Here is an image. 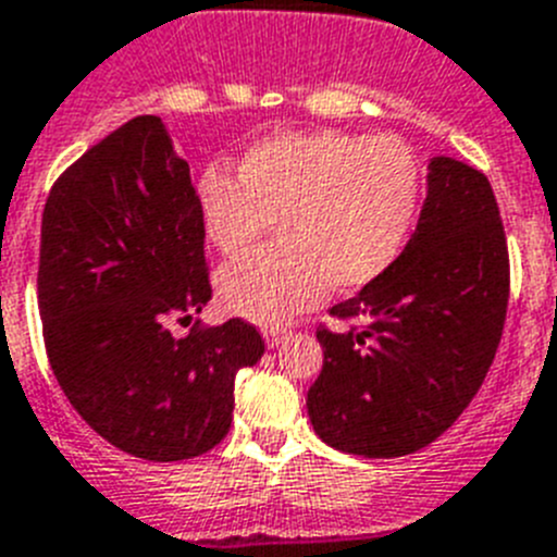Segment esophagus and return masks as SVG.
<instances>
[{
	"mask_svg": "<svg viewBox=\"0 0 557 557\" xmlns=\"http://www.w3.org/2000/svg\"><path fill=\"white\" fill-rule=\"evenodd\" d=\"M263 338H267V347H280V344H285V341L290 338L288 330H263Z\"/></svg>",
	"mask_w": 557,
	"mask_h": 557,
	"instance_id": "obj_1",
	"label": "esophagus"
}]
</instances>
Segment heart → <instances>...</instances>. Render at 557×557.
Returning <instances> with one entry per match:
<instances>
[{
  "label": "heart",
  "mask_w": 557,
  "mask_h": 557,
  "mask_svg": "<svg viewBox=\"0 0 557 557\" xmlns=\"http://www.w3.org/2000/svg\"><path fill=\"white\" fill-rule=\"evenodd\" d=\"M208 242L238 258L274 222L277 244L219 272V297L258 324H283L335 290L383 277L413 227L422 177L394 135L338 129L280 133L249 147L238 177L208 169L199 177Z\"/></svg>",
  "instance_id": "b5f03b06"
}]
</instances>
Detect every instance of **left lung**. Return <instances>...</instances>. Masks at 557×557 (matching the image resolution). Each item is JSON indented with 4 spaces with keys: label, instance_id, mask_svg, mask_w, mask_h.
<instances>
[{
    "label": "left lung",
    "instance_id": "left-lung-1",
    "mask_svg": "<svg viewBox=\"0 0 557 557\" xmlns=\"http://www.w3.org/2000/svg\"><path fill=\"white\" fill-rule=\"evenodd\" d=\"M508 244L483 172L428 163V199L397 263L330 308L322 374L308 391L315 435L349 455L428 447L472 403L508 310Z\"/></svg>",
    "mask_w": 557,
    "mask_h": 557
}]
</instances>
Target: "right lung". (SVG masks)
<instances>
[{"label":"right lung","instance_id":"add662e5","mask_svg":"<svg viewBox=\"0 0 557 557\" xmlns=\"http://www.w3.org/2000/svg\"><path fill=\"white\" fill-rule=\"evenodd\" d=\"M205 224L166 124L135 116L60 174L41 219L38 310L60 388L122 453L185 460L233 424L235 374L267 349L244 319L194 327L208 305Z\"/></svg>","mask_w":557,"mask_h":557}]
</instances>
